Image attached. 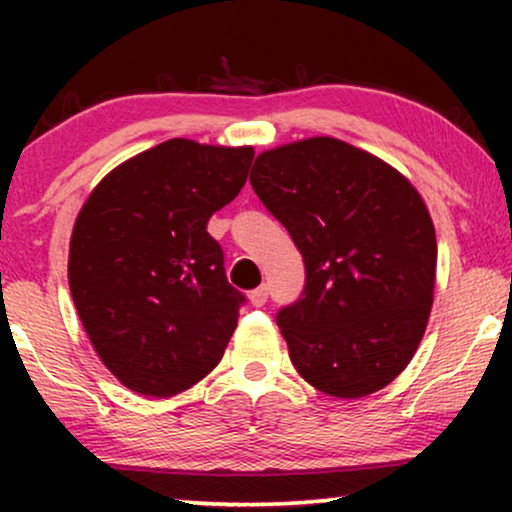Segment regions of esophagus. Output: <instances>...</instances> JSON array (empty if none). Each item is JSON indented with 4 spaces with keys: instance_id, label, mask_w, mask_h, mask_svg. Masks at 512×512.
Instances as JSON below:
<instances>
[{
    "instance_id": "34e87169",
    "label": "esophagus",
    "mask_w": 512,
    "mask_h": 512,
    "mask_svg": "<svg viewBox=\"0 0 512 512\" xmlns=\"http://www.w3.org/2000/svg\"><path fill=\"white\" fill-rule=\"evenodd\" d=\"M265 300H268V286H258V289L249 291V303L254 307L265 305Z\"/></svg>"
}]
</instances>
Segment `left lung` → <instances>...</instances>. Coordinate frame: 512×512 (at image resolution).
Here are the masks:
<instances>
[{
  "instance_id": "obj_1",
  "label": "left lung",
  "mask_w": 512,
  "mask_h": 512,
  "mask_svg": "<svg viewBox=\"0 0 512 512\" xmlns=\"http://www.w3.org/2000/svg\"><path fill=\"white\" fill-rule=\"evenodd\" d=\"M249 181L305 263L303 298L277 314L300 377L335 398L384 389L415 356L433 305L438 244L424 198L335 137L258 153Z\"/></svg>"
}]
</instances>
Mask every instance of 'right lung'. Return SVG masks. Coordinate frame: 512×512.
Here are the masks:
<instances>
[{
	"mask_svg": "<svg viewBox=\"0 0 512 512\" xmlns=\"http://www.w3.org/2000/svg\"><path fill=\"white\" fill-rule=\"evenodd\" d=\"M254 146L167 139L114 167L83 202L69 240V291L109 373L170 398L212 373L242 293L207 233L240 193Z\"/></svg>",
	"mask_w": 512,
	"mask_h": 512,
	"instance_id": "add662e5",
	"label": "right lung"
}]
</instances>
